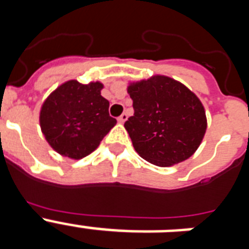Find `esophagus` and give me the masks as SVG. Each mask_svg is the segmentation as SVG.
<instances>
[{
	"label": "esophagus",
	"instance_id": "obj_1",
	"mask_svg": "<svg viewBox=\"0 0 249 249\" xmlns=\"http://www.w3.org/2000/svg\"><path fill=\"white\" fill-rule=\"evenodd\" d=\"M127 118H128L127 113H122L120 116V117H118V122H120V123H124L127 121Z\"/></svg>",
	"mask_w": 249,
	"mask_h": 249
}]
</instances>
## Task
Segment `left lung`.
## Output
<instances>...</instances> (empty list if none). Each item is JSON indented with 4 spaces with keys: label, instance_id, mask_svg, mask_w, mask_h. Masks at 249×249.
<instances>
[{
    "label": "left lung",
    "instance_id": "8db88e82",
    "mask_svg": "<svg viewBox=\"0 0 249 249\" xmlns=\"http://www.w3.org/2000/svg\"><path fill=\"white\" fill-rule=\"evenodd\" d=\"M135 113L124 123L136 152L149 163L168 167L197 151L207 129L204 107L181 82L167 76L129 83Z\"/></svg>",
    "mask_w": 249,
    "mask_h": 249
}]
</instances>
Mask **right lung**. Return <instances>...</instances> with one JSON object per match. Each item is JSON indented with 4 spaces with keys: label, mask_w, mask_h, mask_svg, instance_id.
<instances>
[{
    "label": "right lung",
    "mask_w": 249,
    "mask_h": 249,
    "mask_svg": "<svg viewBox=\"0 0 249 249\" xmlns=\"http://www.w3.org/2000/svg\"><path fill=\"white\" fill-rule=\"evenodd\" d=\"M103 85L71 80L46 98L39 124L46 141L61 156L80 160L100 146L117 121L108 113L109 102L101 96Z\"/></svg>",
    "instance_id": "obj_1"
}]
</instances>
